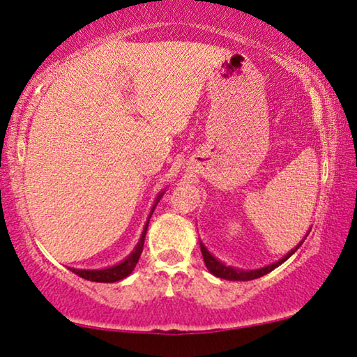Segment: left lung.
<instances>
[{"instance_id": "1", "label": "left lung", "mask_w": 357, "mask_h": 357, "mask_svg": "<svg viewBox=\"0 0 357 357\" xmlns=\"http://www.w3.org/2000/svg\"><path fill=\"white\" fill-rule=\"evenodd\" d=\"M302 243H301V245H302ZM301 245H298V246H301ZM298 246L296 248V250H292L289 254H287L286 257H282L281 260H278L276 264H271V265H268V267H264V268H259V270H251V271H243V270L227 267V265H224L222 262H219V260L214 259L211 254L206 251V248L203 245H202V256H203V260H205L206 268L211 271L213 275H216L218 278H224V280H230V281H250V280H256V278H260V276L270 273L271 270H275L276 267H278V265L284 262V260L289 259L292 254L298 250Z\"/></svg>"}]
</instances>
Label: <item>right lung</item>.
Segmentation results:
<instances>
[{"instance_id":"right-lung-1","label":"right lung","mask_w":357,"mask_h":357,"mask_svg":"<svg viewBox=\"0 0 357 357\" xmlns=\"http://www.w3.org/2000/svg\"><path fill=\"white\" fill-rule=\"evenodd\" d=\"M149 224V222H148ZM148 224H146V227L143 230V235H141V238L138 241L137 248H135V251L130 254V256L123 260L122 264L114 265V267L111 268H105V270H76V268H70L73 273H76L77 276H81L84 280H89V281H97V282H114L119 280H123L126 276H128L132 273L135 265L138 264V259L141 256V252H143V246H144V238H146V230H148Z\"/></svg>"}]
</instances>
